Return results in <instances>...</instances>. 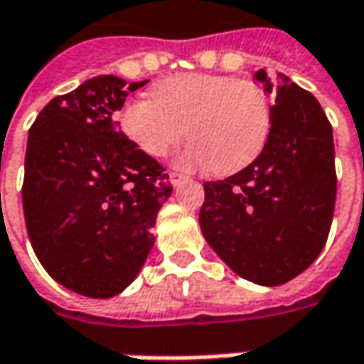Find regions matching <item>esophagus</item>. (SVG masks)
I'll return each instance as SVG.
<instances>
[{
  "label": "esophagus",
  "mask_w": 364,
  "mask_h": 364,
  "mask_svg": "<svg viewBox=\"0 0 364 364\" xmlns=\"http://www.w3.org/2000/svg\"><path fill=\"white\" fill-rule=\"evenodd\" d=\"M186 180V176H182V173H178V172H170V184L172 186H178L180 182H184Z\"/></svg>",
  "instance_id": "34e87169"
}]
</instances>
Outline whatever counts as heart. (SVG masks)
<instances>
[{
    "mask_svg": "<svg viewBox=\"0 0 364 364\" xmlns=\"http://www.w3.org/2000/svg\"><path fill=\"white\" fill-rule=\"evenodd\" d=\"M272 108L258 83L229 75L184 73L151 87V98L127 102L119 127L139 151L164 157L184 136L191 143L178 155L182 168L231 173L262 151Z\"/></svg>",
    "mask_w": 364,
    "mask_h": 364,
    "instance_id": "obj_1",
    "label": "heart"
}]
</instances>
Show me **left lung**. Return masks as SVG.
I'll use <instances>...</instances> for the list:
<instances>
[{
  "label": "left lung",
  "instance_id": "obj_1",
  "mask_svg": "<svg viewBox=\"0 0 364 364\" xmlns=\"http://www.w3.org/2000/svg\"><path fill=\"white\" fill-rule=\"evenodd\" d=\"M256 80L272 92L266 71ZM336 205L332 124L319 102L281 75L260 155L225 180L205 182V240L247 281L277 287L323 250Z\"/></svg>",
  "mask_w": 364,
  "mask_h": 364
}]
</instances>
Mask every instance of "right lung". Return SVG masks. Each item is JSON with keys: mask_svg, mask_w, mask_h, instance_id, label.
I'll list each match as a JSON object with an SVG mask.
<instances>
[{"mask_svg": "<svg viewBox=\"0 0 364 364\" xmlns=\"http://www.w3.org/2000/svg\"><path fill=\"white\" fill-rule=\"evenodd\" d=\"M129 83L98 75L46 104L30 127L22 205L30 244L65 289L114 297L154 245L157 210L172 194L166 168L120 131Z\"/></svg>", "mask_w": 364, "mask_h": 364, "instance_id": "add662e5", "label": "right lung"}]
</instances>
